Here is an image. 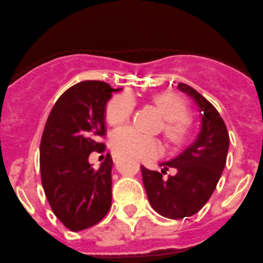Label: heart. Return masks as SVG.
Listing matches in <instances>:
<instances>
[{"label":"heart","instance_id":"1","mask_svg":"<svg viewBox=\"0 0 263 263\" xmlns=\"http://www.w3.org/2000/svg\"><path fill=\"white\" fill-rule=\"evenodd\" d=\"M153 102L157 109L165 118L163 132L171 143H181L188 132L191 123L185 115V105L174 93H159L153 97ZM135 107V100L131 93L123 92L107 102L105 117L107 123L111 126H118L129 119ZM110 145L118 156H123L132 159H145L154 156L161 151V144L157 139L145 136L131 128L123 127L112 132L110 137Z\"/></svg>","mask_w":263,"mask_h":263}]
</instances>
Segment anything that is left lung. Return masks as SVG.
Masks as SVG:
<instances>
[{"mask_svg": "<svg viewBox=\"0 0 263 263\" xmlns=\"http://www.w3.org/2000/svg\"><path fill=\"white\" fill-rule=\"evenodd\" d=\"M178 89L192 98L201 115L196 140L179 156L162 162V173L141 166L149 203L162 217L183 219L200 212L214 192L227 161L230 136L219 112L190 85L179 83ZM168 167L175 176L165 178Z\"/></svg>", "mask_w": 263, "mask_h": 263, "instance_id": "obj_1", "label": "left lung"}]
</instances>
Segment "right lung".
Returning <instances> with one entry per match:
<instances>
[{
  "instance_id": "1",
  "label": "right lung",
  "mask_w": 263,
  "mask_h": 263,
  "mask_svg": "<svg viewBox=\"0 0 263 263\" xmlns=\"http://www.w3.org/2000/svg\"><path fill=\"white\" fill-rule=\"evenodd\" d=\"M120 89L98 80L78 83L58 98L45 123L41 183L55 217L73 232L97 224L111 206V156L98 168L88 157L104 152L98 139L105 136L106 104Z\"/></svg>"
}]
</instances>
